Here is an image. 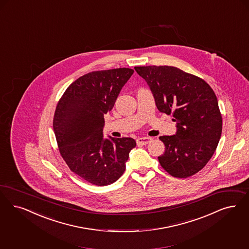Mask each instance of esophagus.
I'll use <instances>...</instances> for the list:
<instances>
[{
	"instance_id": "obj_1",
	"label": "esophagus",
	"mask_w": 249,
	"mask_h": 249,
	"mask_svg": "<svg viewBox=\"0 0 249 249\" xmlns=\"http://www.w3.org/2000/svg\"><path fill=\"white\" fill-rule=\"evenodd\" d=\"M151 141H152V138L142 137L137 139L136 142H137L138 145H146V144H148Z\"/></svg>"
}]
</instances>
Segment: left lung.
Listing matches in <instances>:
<instances>
[{
  "instance_id": "left-lung-1",
  "label": "left lung",
  "mask_w": 249,
  "mask_h": 249,
  "mask_svg": "<svg viewBox=\"0 0 249 249\" xmlns=\"http://www.w3.org/2000/svg\"><path fill=\"white\" fill-rule=\"evenodd\" d=\"M155 97L158 110L173 114L177 132L160 136L165 146L158 157L163 169L186 178L201 170L219 143L223 119L212 87L201 78L173 66L134 67Z\"/></svg>"
}]
</instances>
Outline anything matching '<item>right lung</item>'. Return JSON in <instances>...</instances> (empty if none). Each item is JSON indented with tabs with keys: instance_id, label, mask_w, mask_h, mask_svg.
Listing matches in <instances>:
<instances>
[{
	"instance_id": "right-lung-1",
	"label": "right lung",
	"mask_w": 249,
	"mask_h": 249,
	"mask_svg": "<svg viewBox=\"0 0 249 249\" xmlns=\"http://www.w3.org/2000/svg\"><path fill=\"white\" fill-rule=\"evenodd\" d=\"M134 71H95L78 78L56 107L53 129L60 155L71 171L96 186L116 182L126 168L132 138L104 139V115L110 111Z\"/></svg>"
}]
</instances>
